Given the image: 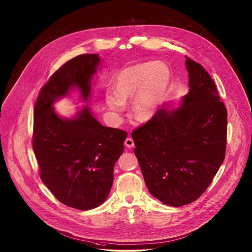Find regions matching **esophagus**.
I'll return each mask as SVG.
<instances>
[{
	"label": "esophagus",
	"mask_w": 252,
	"mask_h": 252,
	"mask_svg": "<svg viewBox=\"0 0 252 252\" xmlns=\"http://www.w3.org/2000/svg\"><path fill=\"white\" fill-rule=\"evenodd\" d=\"M125 145L127 146V147H129V148H131V147H133L134 145H135V143H134V140L132 139V138H130V137H128L126 140H125Z\"/></svg>",
	"instance_id": "obj_1"
}]
</instances>
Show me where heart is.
<instances>
[{
  "label": "heart",
  "mask_w": 252,
  "mask_h": 252,
  "mask_svg": "<svg viewBox=\"0 0 252 252\" xmlns=\"http://www.w3.org/2000/svg\"><path fill=\"white\" fill-rule=\"evenodd\" d=\"M171 80L169 67L162 62H144L126 68L114 81L115 94L106 93L108 108L123 111L125 103L134 96L132 109L140 120L152 117L160 107Z\"/></svg>",
  "instance_id": "heart-1"
}]
</instances>
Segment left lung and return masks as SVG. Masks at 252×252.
<instances>
[{"label": "left lung", "instance_id": "8db88e82", "mask_svg": "<svg viewBox=\"0 0 252 252\" xmlns=\"http://www.w3.org/2000/svg\"><path fill=\"white\" fill-rule=\"evenodd\" d=\"M185 57L189 92L182 106L158 109L132 132L147 189L173 207L190 204L207 190L226 152V107L209 72Z\"/></svg>", "mask_w": 252, "mask_h": 252}]
</instances>
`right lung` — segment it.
I'll return each instance as SVG.
<instances>
[{
	"label": "right lung",
	"mask_w": 252,
	"mask_h": 252,
	"mask_svg": "<svg viewBox=\"0 0 252 252\" xmlns=\"http://www.w3.org/2000/svg\"><path fill=\"white\" fill-rule=\"evenodd\" d=\"M99 63L97 54L66 62L41 87L34 108L32 143L39 177L58 201L80 211L97 208L107 199L127 132L101 125L87 106L75 118L63 119L52 105L73 87L86 100Z\"/></svg>",
	"instance_id": "right-lung-1"
}]
</instances>
